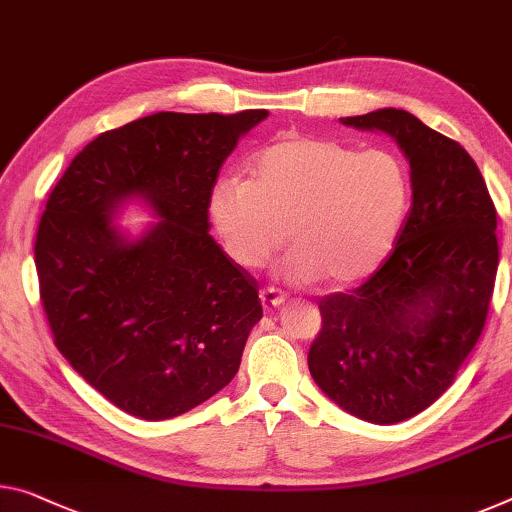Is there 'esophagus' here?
I'll use <instances>...</instances> for the list:
<instances>
[{
    "label": "esophagus",
    "mask_w": 512,
    "mask_h": 512,
    "mask_svg": "<svg viewBox=\"0 0 512 512\" xmlns=\"http://www.w3.org/2000/svg\"><path fill=\"white\" fill-rule=\"evenodd\" d=\"M285 298H287L285 291H278L273 287H266L259 291V300H262L264 310H275V307H280L282 303H285Z\"/></svg>",
    "instance_id": "obj_1"
}]
</instances>
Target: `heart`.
Segmentation results:
<instances>
[{
    "mask_svg": "<svg viewBox=\"0 0 512 512\" xmlns=\"http://www.w3.org/2000/svg\"><path fill=\"white\" fill-rule=\"evenodd\" d=\"M410 196L408 166L396 152L287 134L255 154L250 182L218 180L207 205L225 253L243 269H259L287 232L294 248L278 266L282 278L346 287L383 264Z\"/></svg>",
    "mask_w": 512,
    "mask_h": 512,
    "instance_id": "obj_1",
    "label": "heart"
}]
</instances>
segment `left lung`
Returning <instances> with one entry per match:
<instances>
[{
    "label": "left lung",
    "mask_w": 512,
    "mask_h": 512,
    "mask_svg": "<svg viewBox=\"0 0 512 512\" xmlns=\"http://www.w3.org/2000/svg\"><path fill=\"white\" fill-rule=\"evenodd\" d=\"M339 120L399 143L412 205L385 264L351 294L321 298L307 364L339 408L396 424L440 399L481 337L499 266L497 209L469 152L412 113Z\"/></svg>",
    "instance_id": "left-lung-1"
}]
</instances>
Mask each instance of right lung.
I'll use <instances>...</instances> for the list:
<instances>
[{
	"mask_svg": "<svg viewBox=\"0 0 512 512\" xmlns=\"http://www.w3.org/2000/svg\"><path fill=\"white\" fill-rule=\"evenodd\" d=\"M266 116L152 113L88 143L47 198L34 255L54 344L127 415H184L239 371L262 303L209 234L207 202L218 168ZM132 197L162 218L139 240L112 225Z\"/></svg>",
	"mask_w": 512,
	"mask_h": 512,
	"instance_id": "right-lung-1",
	"label": "right lung"
}]
</instances>
